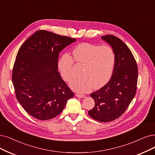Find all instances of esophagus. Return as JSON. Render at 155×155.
<instances>
[{"label": "esophagus", "instance_id": "1", "mask_svg": "<svg viewBox=\"0 0 155 155\" xmlns=\"http://www.w3.org/2000/svg\"><path fill=\"white\" fill-rule=\"evenodd\" d=\"M76 96L79 98H84L85 97L84 95H81V94H76Z\"/></svg>", "mask_w": 155, "mask_h": 155}]
</instances>
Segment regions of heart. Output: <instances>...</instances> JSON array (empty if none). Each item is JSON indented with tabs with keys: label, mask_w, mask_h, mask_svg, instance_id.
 <instances>
[{
	"label": "heart",
	"mask_w": 155,
	"mask_h": 155,
	"mask_svg": "<svg viewBox=\"0 0 155 155\" xmlns=\"http://www.w3.org/2000/svg\"><path fill=\"white\" fill-rule=\"evenodd\" d=\"M73 59L76 63L82 65V77L70 83L72 89L85 93L99 89L106 85L112 76L115 64V54L107 46H99L90 43H82L73 50ZM74 61L69 54H65L59 60L58 69L66 81L74 78Z\"/></svg>",
	"instance_id": "1"
}]
</instances>
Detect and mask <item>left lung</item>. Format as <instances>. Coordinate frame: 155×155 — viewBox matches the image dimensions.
<instances>
[{
    "label": "left lung",
    "mask_w": 155,
    "mask_h": 155,
    "mask_svg": "<svg viewBox=\"0 0 155 155\" xmlns=\"http://www.w3.org/2000/svg\"><path fill=\"white\" fill-rule=\"evenodd\" d=\"M101 39L113 48L114 67L109 81L90 95L95 106L88 114L97 121L109 122L124 113L135 97L138 68L130 49L120 39L113 35L102 36Z\"/></svg>",
    "instance_id": "1"
}]
</instances>
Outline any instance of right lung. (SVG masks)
Listing matches in <instances>:
<instances>
[{
	"mask_svg": "<svg viewBox=\"0 0 155 155\" xmlns=\"http://www.w3.org/2000/svg\"><path fill=\"white\" fill-rule=\"evenodd\" d=\"M76 41L69 37L39 30L25 41L18 50L12 81L18 101L35 118H53L74 97L58 71V59L59 53Z\"/></svg>",
	"mask_w": 155,
	"mask_h": 155,
	"instance_id": "add662e5",
	"label": "right lung"
}]
</instances>
